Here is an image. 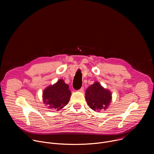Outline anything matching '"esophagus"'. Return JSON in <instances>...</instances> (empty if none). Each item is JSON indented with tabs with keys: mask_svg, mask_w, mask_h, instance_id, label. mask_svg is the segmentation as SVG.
<instances>
[{
	"mask_svg": "<svg viewBox=\"0 0 154 154\" xmlns=\"http://www.w3.org/2000/svg\"><path fill=\"white\" fill-rule=\"evenodd\" d=\"M83 90H84V88H83V87H82L79 90V92H81V93H82V92H83Z\"/></svg>",
	"mask_w": 154,
	"mask_h": 154,
	"instance_id": "1",
	"label": "esophagus"
}]
</instances>
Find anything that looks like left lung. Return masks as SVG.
Masks as SVG:
<instances>
[{"instance_id": "obj_1", "label": "left lung", "mask_w": 154, "mask_h": 154, "mask_svg": "<svg viewBox=\"0 0 154 154\" xmlns=\"http://www.w3.org/2000/svg\"><path fill=\"white\" fill-rule=\"evenodd\" d=\"M85 99L90 108L99 112L107 109L111 103L112 95L110 91L96 81L86 89Z\"/></svg>"}]
</instances>
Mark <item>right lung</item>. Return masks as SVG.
Listing matches in <instances>:
<instances>
[{
    "label": "right lung",
    "mask_w": 154,
    "mask_h": 154,
    "mask_svg": "<svg viewBox=\"0 0 154 154\" xmlns=\"http://www.w3.org/2000/svg\"><path fill=\"white\" fill-rule=\"evenodd\" d=\"M71 95L69 85L65 83L63 79H59L43 90L42 101L51 109L59 111L68 103Z\"/></svg>",
    "instance_id": "add662e5"
}]
</instances>
